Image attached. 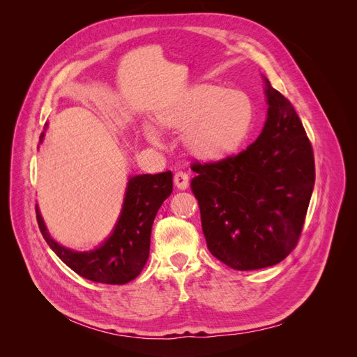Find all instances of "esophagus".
I'll return each mask as SVG.
<instances>
[{
	"mask_svg": "<svg viewBox=\"0 0 357 357\" xmlns=\"http://www.w3.org/2000/svg\"><path fill=\"white\" fill-rule=\"evenodd\" d=\"M174 185L178 188V189H188L189 186V176L186 174L185 171H177L174 174Z\"/></svg>",
	"mask_w": 357,
	"mask_h": 357,
	"instance_id": "obj_1",
	"label": "esophagus"
}]
</instances>
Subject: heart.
<instances>
[{
	"mask_svg": "<svg viewBox=\"0 0 357 357\" xmlns=\"http://www.w3.org/2000/svg\"><path fill=\"white\" fill-rule=\"evenodd\" d=\"M162 128L183 132L188 152L204 162L229 158L250 135L256 107L243 89H228L222 84L201 83L181 92L158 112ZM146 137L159 143L152 126L144 128Z\"/></svg>",
	"mask_w": 357,
	"mask_h": 357,
	"instance_id": "obj_1",
	"label": "heart"
}]
</instances>
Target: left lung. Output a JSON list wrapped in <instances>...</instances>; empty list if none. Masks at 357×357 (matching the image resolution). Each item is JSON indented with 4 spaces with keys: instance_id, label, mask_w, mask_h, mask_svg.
Returning <instances> with one entry per match:
<instances>
[{
    "instance_id": "obj_1",
    "label": "left lung",
    "mask_w": 357,
    "mask_h": 357,
    "mask_svg": "<svg viewBox=\"0 0 357 357\" xmlns=\"http://www.w3.org/2000/svg\"><path fill=\"white\" fill-rule=\"evenodd\" d=\"M265 84L268 117L256 142L238 155L190 167L208 250L238 271L277 265L294 250L316 178L312 147L294 105Z\"/></svg>"
}]
</instances>
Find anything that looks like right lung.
<instances>
[{
	"instance_id": "add662e5",
	"label": "right lung",
	"mask_w": 357,
	"mask_h": 357,
	"mask_svg": "<svg viewBox=\"0 0 357 357\" xmlns=\"http://www.w3.org/2000/svg\"><path fill=\"white\" fill-rule=\"evenodd\" d=\"M171 192V171L129 178L123 208L113 234L92 252H73L53 241L36 207L38 228L52 250L75 274L95 283L125 284L138 277L147 262L153 220Z\"/></svg>"
}]
</instances>
